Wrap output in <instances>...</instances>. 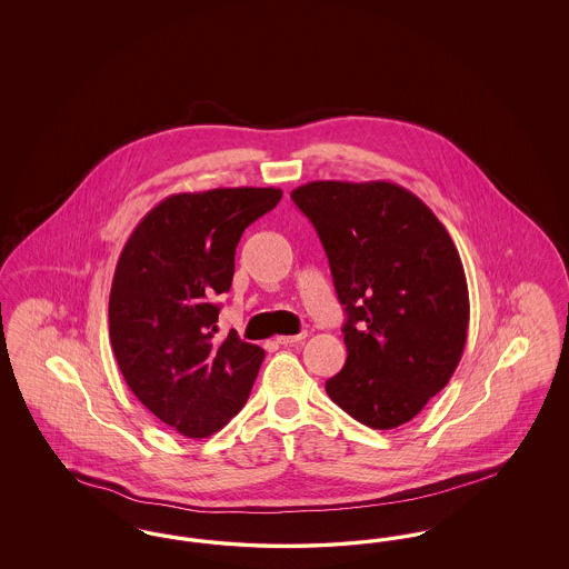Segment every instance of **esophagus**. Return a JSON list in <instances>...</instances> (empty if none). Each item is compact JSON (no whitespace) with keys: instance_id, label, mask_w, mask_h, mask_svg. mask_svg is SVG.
Instances as JSON below:
<instances>
[{"instance_id":"esophagus-1","label":"esophagus","mask_w":569,"mask_h":569,"mask_svg":"<svg viewBox=\"0 0 569 569\" xmlns=\"http://www.w3.org/2000/svg\"><path fill=\"white\" fill-rule=\"evenodd\" d=\"M305 337H307V332H300V335H283V337H277V343H279V346H297Z\"/></svg>"}]
</instances>
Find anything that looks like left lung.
<instances>
[{
  "label": "left lung",
  "mask_w": 569,
  "mask_h": 569,
  "mask_svg": "<svg viewBox=\"0 0 569 569\" xmlns=\"http://www.w3.org/2000/svg\"><path fill=\"white\" fill-rule=\"evenodd\" d=\"M292 200L318 230L348 313V360L326 392L358 422L397 429L459 367L469 326L459 251L418 196L388 181H313Z\"/></svg>",
  "instance_id": "1"
}]
</instances>
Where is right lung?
<instances>
[{"label":"right lung","mask_w":569,"mask_h":569,"mask_svg":"<svg viewBox=\"0 0 569 569\" xmlns=\"http://www.w3.org/2000/svg\"><path fill=\"white\" fill-rule=\"evenodd\" d=\"M281 196L274 188L172 193L140 219L119 256L112 352L138 401L177 433H217L251 392L264 350L237 332L217 341L216 298L232 286L244 228Z\"/></svg>","instance_id":"1"}]
</instances>
